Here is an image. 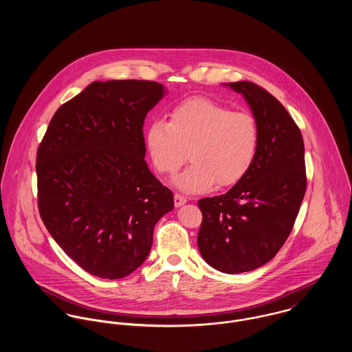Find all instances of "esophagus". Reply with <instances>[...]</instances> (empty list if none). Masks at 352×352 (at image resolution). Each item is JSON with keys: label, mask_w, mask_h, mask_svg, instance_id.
<instances>
[{"label": "esophagus", "mask_w": 352, "mask_h": 352, "mask_svg": "<svg viewBox=\"0 0 352 352\" xmlns=\"http://www.w3.org/2000/svg\"><path fill=\"white\" fill-rule=\"evenodd\" d=\"M173 199H175V206H176V207H180V206H183V204L187 203V198L183 197V195H180V194H175Z\"/></svg>", "instance_id": "1"}]
</instances>
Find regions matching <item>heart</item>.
Listing matches in <instances>:
<instances>
[{
    "label": "heart",
    "instance_id": "b5f03b06",
    "mask_svg": "<svg viewBox=\"0 0 352 352\" xmlns=\"http://www.w3.org/2000/svg\"><path fill=\"white\" fill-rule=\"evenodd\" d=\"M146 145L155 169L175 175L188 158L191 164L175 179L183 192L197 194L239 183L250 170L258 145V130L248 112L204 98L176 105L169 122H153Z\"/></svg>",
    "mask_w": 352,
    "mask_h": 352
}]
</instances>
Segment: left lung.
<instances>
[{
  "instance_id": "obj_1",
  "label": "left lung",
  "mask_w": 352,
  "mask_h": 352,
  "mask_svg": "<svg viewBox=\"0 0 352 352\" xmlns=\"http://www.w3.org/2000/svg\"><path fill=\"white\" fill-rule=\"evenodd\" d=\"M251 107L258 145L250 170L226 194L198 201L201 257L225 274L268 263L285 244L306 191L301 131L286 108L250 81L226 84Z\"/></svg>"
}]
</instances>
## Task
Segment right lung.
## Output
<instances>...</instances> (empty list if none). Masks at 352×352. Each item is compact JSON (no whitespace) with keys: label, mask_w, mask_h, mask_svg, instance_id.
Returning a JSON list of instances; mask_svg holds the SVG:
<instances>
[{"label":"right lung","mask_w":352,"mask_h":352,"mask_svg":"<svg viewBox=\"0 0 352 352\" xmlns=\"http://www.w3.org/2000/svg\"><path fill=\"white\" fill-rule=\"evenodd\" d=\"M162 84L95 81L62 104L36 155L38 207L52 239L102 279L134 272L148 257L173 194L145 161L144 122Z\"/></svg>","instance_id":"right-lung-1"}]
</instances>
